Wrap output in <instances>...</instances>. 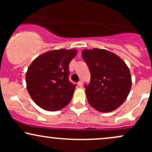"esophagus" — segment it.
I'll return each instance as SVG.
<instances>
[{
    "mask_svg": "<svg viewBox=\"0 0 152 152\" xmlns=\"http://www.w3.org/2000/svg\"><path fill=\"white\" fill-rule=\"evenodd\" d=\"M78 86H80V87H82L83 86V81H79L78 82Z\"/></svg>",
    "mask_w": 152,
    "mask_h": 152,
    "instance_id": "esophagus-1",
    "label": "esophagus"
}]
</instances>
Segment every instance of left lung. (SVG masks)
I'll use <instances>...</instances> for the list:
<instances>
[{
  "mask_svg": "<svg viewBox=\"0 0 152 152\" xmlns=\"http://www.w3.org/2000/svg\"><path fill=\"white\" fill-rule=\"evenodd\" d=\"M82 57L91 73L85 84L87 100L101 112H110L124 102L129 94L132 78L124 61L105 49H85Z\"/></svg>",
  "mask_w": 152,
  "mask_h": 152,
  "instance_id": "obj_1",
  "label": "left lung"
}]
</instances>
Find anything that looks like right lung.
<instances>
[{"label": "right lung", "mask_w": 152, "mask_h": 152, "mask_svg": "<svg viewBox=\"0 0 152 152\" xmlns=\"http://www.w3.org/2000/svg\"><path fill=\"white\" fill-rule=\"evenodd\" d=\"M77 50H53L31 63L26 74L27 89L34 102L47 111L60 110L73 97L76 85L69 81V64Z\"/></svg>", "instance_id": "add662e5"}]
</instances>
